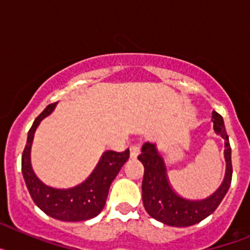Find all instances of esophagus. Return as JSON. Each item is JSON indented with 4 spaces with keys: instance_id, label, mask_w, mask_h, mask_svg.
<instances>
[{
    "instance_id": "obj_1",
    "label": "esophagus",
    "mask_w": 250,
    "mask_h": 250,
    "mask_svg": "<svg viewBox=\"0 0 250 250\" xmlns=\"http://www.w3.org/2000/svg\"><path fill=\"white\" fill-rule=\"evenodd\" d=\"M140 154V146L139 145H131L130 146V158L136 159Z\"/></svg>"
}]
</instances>
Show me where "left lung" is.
Here are the masks:
<instances>
[{"instance_id":"obj_1","label":"left lung","mask_w":250,"mask_h":250,"mask_svg":"<svg viewBox=\"0 0 250 250\" xmlns=\"http://www.w3.org/2000/svg\"><path fill=\"white\" fill-rule=\"evenodd\" d=\"M213 123L216 134L225 140L224 156L227 171L219 189L207 199H187L175 193L169 184L164 160L159 155L155 144L145 143L143 145L141 154L138 156L145 169L143 178V203L145 210L151 218L170 227H190L214 213L224 199L230 187L233 174L231 149L224 121L216 111H213Z\"/></svg>"}]
</instances>
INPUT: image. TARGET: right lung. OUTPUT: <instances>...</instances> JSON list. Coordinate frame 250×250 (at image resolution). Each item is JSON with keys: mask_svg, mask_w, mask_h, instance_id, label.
Instances as JSON below:
<instances>
[{"mask_svg": "<svg viewBox=\"0 0 250 250\" xmlns=\"http://www.w3.org/2000/svg\"><path fill=\"white\" fill-rule=\"evenodd\" d=\"M56 103L50 105L35 119L22 154V174L35 204L47 215L63 222H83L95 218L105 207L110 185L130 156L129 149L123 152L105 151L91 175L83 184L70 189H56L43 184L31 167L30 151L35 131L40 123L54 111Z\"/></svg>", "mask_w": 250, "mask_h": 250, "instance_id": "add662e5", "label": "right lung"}]
</instances>
